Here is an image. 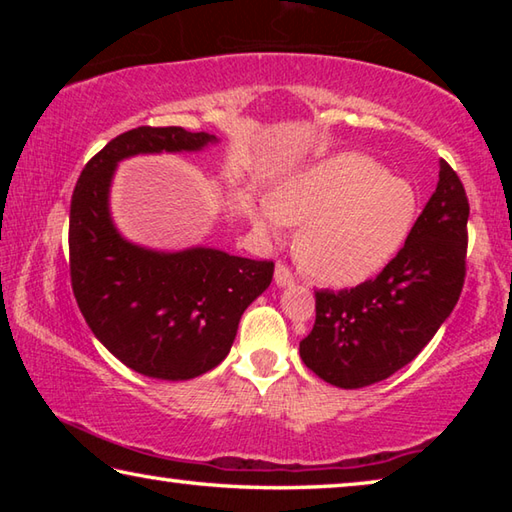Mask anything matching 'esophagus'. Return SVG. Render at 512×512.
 Instances as JSON below:
<instances>
[{
	"instance_id": "1",
	"label": "esophagus",
	"mask_w": 512,
	"mask_h": 512,
	"mask_svg": "<svg viewBox=\"0 0 512 512\" xmlns=\"http://www.w3.org/2000/svg\"><path fill=\"white\" fill-rule=\"evenodd\" d=\"M275 284L277 287H289V284H293V273L289 271L287 264L275 266Z\"/></svg>"
}]
</instances>
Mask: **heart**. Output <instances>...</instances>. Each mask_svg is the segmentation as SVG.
Returning <instances> with one entry per match:
<instances>
[{
  "instance_id": "1",
  "label": "heart",
  "mask_w": 512,
  "mask_h": 512,
  "mask_svg": "<svg viewBox=\"0 0 512 512\" xmlns=\"http://www.w3.org/2000/svg\"><path fill=\"white\" fill-rule=\"evenodd\" d=\"M420 214L406 178L363 153H336L289 173L259 205L255 225L275 235L302 225L296 253L305 271L332 287L377 275L404 248Z\"/></svg>"
}]
</instances>
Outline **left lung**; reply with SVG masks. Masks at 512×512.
I'll use <instances>...</instances> for the list:
<instances>
[{"label": "left lung", "instance_id": "obj_1", "mask_svg": "<svg viewBox=\"0 0 512 512\" xmlns=\"http://www.w3.org/2000/svg\"><path fill=\"white\" fill-rule=\"evenodd\" d=\"M467 216L461 178L440 160L436 192L384 271L359 287L316 291V323L300 341L305 366L332 386L363 388L418 357L461 298Z\"/></svg>", "mask_w": 512, "mask_h": 512}]
</instances>
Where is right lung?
Instances as JSON below:
<instances>
[{
	"label": "right lung",
	"instance_id": "1",
	"mask_svg": "<svg viewBox=\"0 0 512 512\" xmlns=\"http://www.w3.org/2000/svg\"><path fill=\"white\" fill-rule=\"evenodd\" d=\"M219 142L180 126H140L110 140L85 164L69 207V275L92 334L135 372L183 381L228 357L241 314L273 280V262L216 248L178 253L119 235L110 185L121 160L140 153L201 151Z\"/></svg>",
	"mask_w": 512,
	"mask_h": 512
}]
</instances>
